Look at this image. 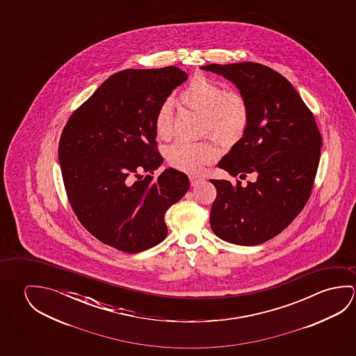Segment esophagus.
<instances>
[{
    "mask_svg": "<svg viewBox=\"0 0 356 356\" xmlns=\"http://www.w3.org/2000/svg\"><path fill=\"white\" fill-rule=\"evenodd\" d=\"M201 181H204V179L200 177V176H190V184H191V186H196Z\"/></svg>",
    "mask_w": 356,
    "mask_h": 356,
    "instance_id": "esophagus-1",
    "label": "esophagus"
}]
</instances>
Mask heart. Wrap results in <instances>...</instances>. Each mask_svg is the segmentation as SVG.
<instances>
[{
    "instance_id": "heart-1",
    "label": "heart",
    "mask_w": 356,
    "mask_h": 356,
    "mask_svg": "<svg viewBox=\"0 0 356 356\" xmlns=\"http://www.w3.org/2000/svg\"><path fill=\"white\" fill-rule=\"evenodd\" d=\"M181 104L202 115V134L213 135L223 145H234L245 136L250 124V104L245 95L236 89H225L202 73H197L179 94ZM154 125L160 139L174 134V111L169 100L159 105ZM218 156L213 141L198 143L176 141L166 149V160L175 169L196 175Z\"/></svg>"
}]
</instances>
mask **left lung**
<instances>
[{"label":"left lung","instance_id":"1","mask_svg":"<svg viewBox=\"0 0 356 356\" xmlns=\"http://www.w3.org/2000/svg\"><path fill=\"white\" fill-rule=\"evenodd\" d=\"M234 82L250 104L245 136L218 163L229 175L254 182L211 180L217 190L212 231L239 245H261L280 234L303 210L314 185L323 145L314 115L291 83L252 62L209 65Z\"/></svg>","mask_w":356,"mask_h":356}]
</instances>
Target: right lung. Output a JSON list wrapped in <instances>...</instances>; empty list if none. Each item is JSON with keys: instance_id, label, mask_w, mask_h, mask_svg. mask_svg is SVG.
<instances>
[{"instance_id": "1", "label": "right lung", "mask_w": 356, "mask_h": 356, "mask_svg": "<svg viewBox=\"0 0 356 356\" xmlns=\"http://www.w3.org/2000/svg\"><path fill=\"white\" fill-rule=\"evenodd\" d=\"M177 67L109 76L65 124L58 158L65 193L83 227L105 245L138 253L168 236L163 216L187 193L179 170L143 177L163 163L154 117L187 79Z\"/></svg>"}]
</instances>
